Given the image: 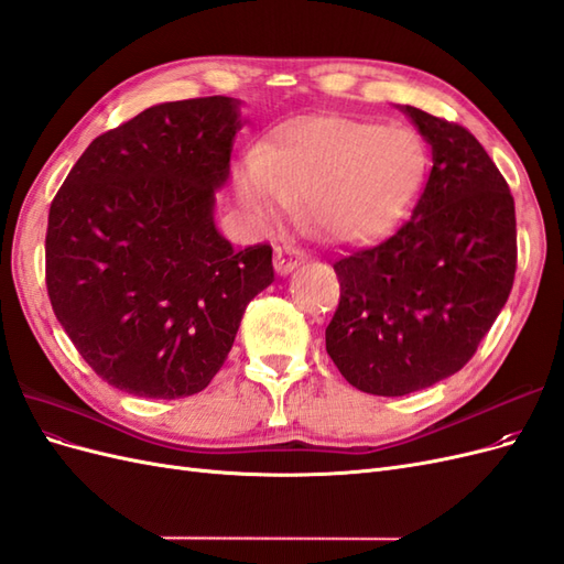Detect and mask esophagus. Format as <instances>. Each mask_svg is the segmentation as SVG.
I'll return each instance as SVG.
<instances>
[{"instance_id": "1", "label": "esophagus", "mask_w": 564, "mask_h": 564, "mask_svg": "<svg viewBox=\"0 0 564 564\" xmlns=\"http://www.w3.org/2000/svg\"><path fill=\"white\" fill-rule=\"evenodd\" d=\"M301 263H303V249L294 245H280L275 249V270L280 275H286V272H292Z\"/></svg>"}]
</instances>
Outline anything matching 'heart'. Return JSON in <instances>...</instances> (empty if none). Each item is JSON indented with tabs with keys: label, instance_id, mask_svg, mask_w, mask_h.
<instances>
[{
	"label": "heart",
	"instance_id": "1",
	"mask_svg": "<svg viewBox=\"0 0 564 564\" xmlns=\"http://www.w3.org/2000/svg\"><path fill=\"white\" fill-rule=\"evenodd\" d=\"M421 174L419 143L402 129L346 117H313L270 133L237 166L235 193L256 226L270 228L286 207L336 242H365L404 212Z\"/></svg>",
	"mask_w": 564,
	"mask_h": 564
}]
</instances>
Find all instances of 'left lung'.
I'll return each instance as SVG.
<instances>
[{
    "mask_svg": "<svg viewBox=\"0 0 564 564\" xmlns=\"http://www.w3.org/2000/svg\"><path fill=\"white\" fill-rule=\"evenodd\" d=\"M433 150L416 207L388 240L334 261L327 352L362 392L398 398L452 377L513 289L516 202L497 164L456 122L402 106Z\"/></svg>",
    "mask_w": 564,
    "mask_h": 564,
    "instance_id": "left-lung-1",
    "label": "left lung"
}]
</instances>
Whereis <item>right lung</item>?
I'll use <instances>...</instances> for the list:
<instances>
[{
	"mask_svg": "<svg viewBox=\"0 0 564 564\" xmlns=\"http://www.w3.org/2000/svg\"><path fill=\"white\" fill-rule=\"evenodd\" d=\"M240 129L228 96L152 106L94 139L51 202V308L84 362L131 395L207 388L275 280L268 242L237 251L214 226Z\"/></svg>",
	"mask_w": 564,
	"mask_h": 564,
	"instance_id": "right-lung-1",
	"label": "right lung"
}]
</instances>
